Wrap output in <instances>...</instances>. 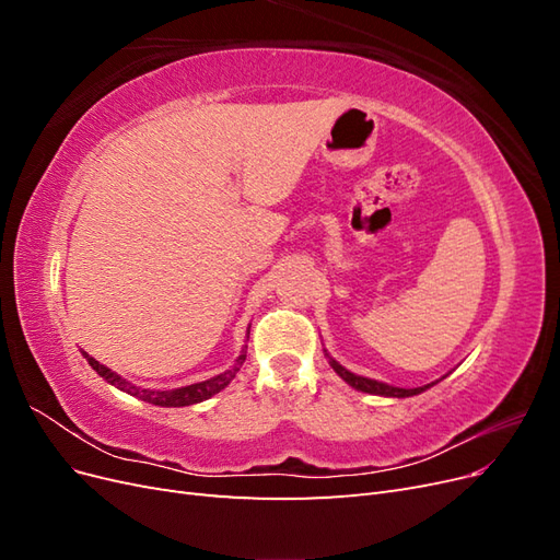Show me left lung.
I'll list each match as a JSON object with an SVG mask.
<instances>
[{"label": "left lung", "mask_w": 560, "mask_h": 560, "mask_svg": "<svg viewBox=\"0 0 560 560\" xmlns=\"http://www.w3.org/2000/svg\"><path fill=\"white\" fill-rule=\"evenodd\" d=\"M329 358V354H327ZM329 364H331V369L336 371L338 376H341L348 385H352L354 389H360V393H369V395H381V397H413V395H420V393H425L428 387H432L434 383H430V385H422V387H411V389H406V387H395V385H387V383H381V381H374V378H364V376H358V374H352V371H348L346 366H341L338 364L334 358H329Z\"/></svg>", "instance_id": "left-lung-1"}]
</instances>
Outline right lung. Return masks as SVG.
<instances>
[{
    "instance_id": "1",
    "label": "right lung",
    "mask_w": 560,
    "mask_h": 560,
    "mask_svg": "<svg viewBox=\"0 0 560 560\" xmlns=\"http://www.w3.org/2000/svg\"><path fill=\"white\" fill-rule=\"evenodd\" d=\"M247 338H249V329H247ZM83 358H86V362L97 371V376H103L109 385L124 389V393L138 397L142 401H149L154 406H191V404H198V401H206L210 399L212 395L222 393V389L235 378V374H238L245 358H247V346L241 350L238 360H235V364L231 369H226L224 374H219L214 378H208V381H200V383H194V385H184V387H175V389H142L138 385L128 383L126 378H121L118 374H114L112 369H107L105 364H100L97 360H93L89 352H81Z\"/></svg>"
}]
</instances>
